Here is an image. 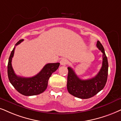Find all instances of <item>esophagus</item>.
Instances as JSON below:
<instances>
[{"mask_svg": "<svg viewBox=\"0 0 121 121\" xmlns=\"http://www.w3.org/2000/svg\"><path fill=\"white\" fill-rule=\"evenodd\" d=\"M60 62V64L61 65H65L68 63V61L67 59L63 58V59H62L61 60Z\"/></svg>", "mask_w": 121, "mask_h": 121, "instance_id": "esophagus-1", "label": "esophagus"}]
</instances>
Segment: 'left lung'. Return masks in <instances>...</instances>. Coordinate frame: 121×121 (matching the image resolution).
Here are the masks:
<instances>
[{
	"mask_svg": "<svg viewBox=\"0 0 121 121\" xmlns=\"http://www.w3.org/2000/svg\"><path fill=\"white\" fill-rule=\"evenodd\" d=\"M97 47L103 53L102 66L97 75L93 78L82 80L78 77L75 71L68 67L67 89L69 93L81 99H88L93 97L104 88L107 80L108 63L103 45L99 41Z\"/></svg>",
	"mask_w": 121,
	"mask_h": 121,
	"instance_id": "8db88e82",
	"label": "left lung"
}]
</instances>
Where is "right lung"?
<instances>
[{"label":"right lung","mask_w":121,"mask_h":121,"mask_svg":"<svg viewBox=\"0 0 121 121\" xmlns=\"http://www.w3.org/2000/svg\"><path fill=\"white\" fill-rule=\"evenodd\" d=\"M23 41V39L19 40L16 46L19 45ZM15 48L16 46L11 52L8 64V76L10 82L18 92L24 95H35L43 93L46 89L50 77L59 68L60 63L47 64L39 73L32 77L24 78L17 76L12 66V60Z\"/></svg>","instance_id":"right-lung-1"}]
</instances>
